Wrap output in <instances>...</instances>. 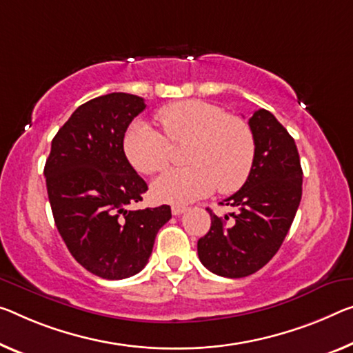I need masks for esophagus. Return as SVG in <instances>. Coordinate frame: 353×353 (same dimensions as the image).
<instances>
[{"mask_svg":"<svg viewBox=\"0 0 353 353\" xmlns=\"http://www.w3.org/2000/svg\"><path fill=\"white\" fill-rule=\"evenodd\" d=\"M188 208L186 207H172V214L173 216H181L183 213H186Z\"/></svg>","mask_w":353,"mask_h":353,"instance_id":"esophagus-1","label":"esophagus"}]
</instances>
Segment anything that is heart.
<instances>
[{"label": "heart", "mask_w": 353, "mask_h": 353, "mask_svg": "<svg viewBox=\"0 0 353 353\" xmlns=\"http://www.w3.org/2000/svg\"><path fill=\"white\" fill-rule=\"evenodd\" d=\"M156 117L165 136L143 121L131 124L124 135V154L135 169L153 175L169 164V142L191 145L184 156L189 167L167 170L151 184L154 200L186 205L214 188L230 194L246 183L256 159V139L245 120L199 99L172 102Z\"/></svg>", "instance_id": "obj_1"}]
</instances>
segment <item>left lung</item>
<instances>
[{"label": "left lung", "instance_id": "8db88e82", "mask_svg": "<svg viewBox=\"0 0 353 353\" xmlns=\"http://www.w3.org/2000/svg\"><path fill=\"white\" fill-rule=\"evenodd\" d=\"M249 126L256 139V159L240 191L221 205L236 208L219 218L210 211L211 227L197 241L200 262L224 278H245L279 251L301 200L303 170L295 140L265 108L254 112Z\"/></svg>", "mask_w": 353, "mask_h": 353}]
</instances>
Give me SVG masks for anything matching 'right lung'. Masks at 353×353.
<instances>
[{
    "instance_id": "obj_1",
    "label": "right lung",
    "mask_w": 353,
    "mask_h": 353,
    "mask_svg": "<svg viewBox=\"0 0 353 353\" xmlns=\"http://www.w3.org/2000/svg\"><path fill=\"white\" fill-rule=\"evenodd\" d=\"M143 97L110 93L80 105L52 140L44 175L59 235L85 270L124 279L145 268L169 205L128 210L148 186L124 154L126 129Z\"/></svg>"
}]
</instances>
